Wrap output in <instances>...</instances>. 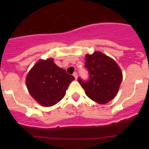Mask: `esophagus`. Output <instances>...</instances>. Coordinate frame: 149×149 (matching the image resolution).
I'll return each mask as SVG.
<instances>
[{"label": "esophagus", "instance_id": "34e87169", "mask_svg": "<svg viewBox=\"0 0 149 149\" xmlns=\"http://www.w3.org/2000/svg\"><path fill=\"white\" fill-rule=\"evenodd\" d=\"M73 76H74V77L75 80H77V74L76 73V72H74V73L73 74Z\"/></svg>", "mask_w": 149, "mask_h": 149}]
</instances>
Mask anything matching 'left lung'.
Here are the masks:
<instances>
[{"label": "left lung", "instance_id": "obj_1", "mask_svg": "<svg viewBox=\"0 0 149 149\" xmlns=\"http://www.w3.org/2000/svg\"><path fill=\"white\" fill-rule=\"evenodd\" d=\"M86 67L89 72V80L78 82L86 95L96 103L104 104L113 99L119 92L123 75L120 67L110 56L100 51L86 54Z\"/></svg>", "mask_w": 149, "mask_h": 149}]
</instances>
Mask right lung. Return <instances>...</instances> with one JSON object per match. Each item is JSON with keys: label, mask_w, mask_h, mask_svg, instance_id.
<instances>
[{"label": "right lung", "mask_w": 149, "mask_h": 149, "mask_svg": "<svg viewBox=\"0 0 149 149\" xmlns=\"http://www.w3.org/2000/svg\"><path fill=\"white\" fill-rule=\"evenodd\" d=\"M74 80L60 68L53 58L39 60L26 77V86L32 98L42 107H51L61 101L68 85Z\"/></svg>", "instance_id": "add662e5"}]
</instances>
